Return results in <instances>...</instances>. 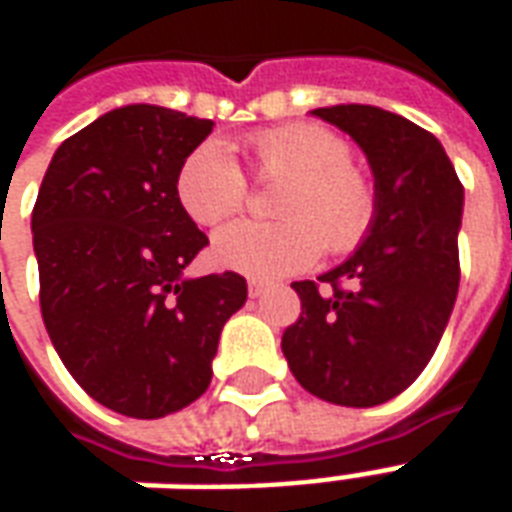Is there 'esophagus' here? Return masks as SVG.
I'll list each match as a JSON object with an SVG mask.
<instances>
[{
    "instance_id": "obj_1",
    "label": "esophagus",
    "mask_w": 512,
    "mask_h": 512,
    "mask_svg": "<svg viewBox=\"0 0 512 512\" xmlns=\"http://www.w3.org/2000/svg\"><path fill=\"white\" fill-rule=\"evenodd\" d=\"M249 299H260V296H263V293H266L268 290V285L266 282H255V279H252V282H249Z\"/></svg>"
}]
</instances>
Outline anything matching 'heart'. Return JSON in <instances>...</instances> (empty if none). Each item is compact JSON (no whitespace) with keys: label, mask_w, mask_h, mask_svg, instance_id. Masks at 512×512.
Masks as SVG:
<instances>
[{"label":"heart","mask_w":512,"mask_h":512,"mask_svg":"<svg viewBox=\"0 0 512 512\" xmlns=\"http://www.w3.org/2000/svg\"><path fill=\"white\" fill-rule=\"evenodd\" d=\"M263 178L288 180L277 202L285 222H233L213 235L216 266L252 279H279L310 268L323 252L348 255L365 241L376 213L373 186L351 167V145L315 123L271 128L252 136ZM175 191L197 224H219L244 208L249 183L233 150L208 139L183 158Z\"/></svg>","instance_id":"1"}]
</instances>
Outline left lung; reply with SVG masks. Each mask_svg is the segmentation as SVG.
I'll list each match as a JSON object with an SVG mask.
<instances>
[{
  "instance_id": "left-lung-1",
  "label": "left lung",
  "mask_w": 512,
  "mask_h": 512,
  "mask_svg": "<svg viewBox=\"0 0 512 512\" xmlns=\"http://www.w3.org/2000/svg\"><path fill=\"white\" fill-rule=\"evenodd\" d=\"M362 147L376 213L365 241L318 282H293L299 321L282 354L307 392L367 408L400 395L447 329L461 268L463 186L436 136L378 106L312 109Z\"/></svg>"
}]
</instances>
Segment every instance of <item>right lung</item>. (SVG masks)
<instances>
[{"mask_svg":"<svg viewBox=\"0 0 512 512\" xmlns=\"http://www.w3.org/2000/svg\"><path fill=\"white\" fill-rule=\"evenodd\" d=\"M213 120L156 104L106 112L65 139L32 211L40 310L51 343L101 406L167 417L208 389L219 334L246 279L186 277L208 235L175 178Z\"/></svg>","mask_w":512,"mask_h":512,"instance_id":"obj_1","label":"right lung"}]
</instances>
